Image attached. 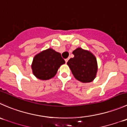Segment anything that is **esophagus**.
Masks as SVG:
<instances>
[{
    "mask_svg": "<svg viewBox=\"0 0 127 127\" xmlns=\"http://www.w3.org/2000/svg\"><path fill=\"white\" fill-rule=\"evenodd\" d=\"M68 60H69V59H68V58L65 59V62H66V63H67V61H68Z\"/></svg>",
    "mask_w": 127,
    "mask_h": 127,
    "instance_id": "1",
    "label": "esophagus"
}]
</instances>
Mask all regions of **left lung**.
Listing matches in <instances>:
<instances>
[{"label":"left lung","instance_id":"1","mask_svg":"<svg viewBox=\"0 0 127 127\" xmlns=\"http://www.w3.org/2000/svg\"><path fill=\"white\" fill-rule=\"evenodd\" d=\"M72 54L74 57L71 58L67 64L75 78L82 82L93 81L97 71V63L95 57L91 52L78 48Z\"/></svg>","mask_w":127,"mask_h":127}]
</instances>
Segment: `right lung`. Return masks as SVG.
I'll list each match as a JSON object with an SVG mask.
<instances>
[{
  "mask_svg": "<svg viewBox=\"0 0 127 127\" xmlns=\"http://www.w3.org/2000/svg\"><path fill=\"white\" fill-rule=\"evenodd\" d=\"M64 63L61 54L49 48L35 56L32 68L37 78L47 80L54 77L60 66Z\"/></svg>",
  "mask_w": 127,
  "mask_h": 127,
  "instance_id": "1",
  "label": "right lung"
}]
</instances>
